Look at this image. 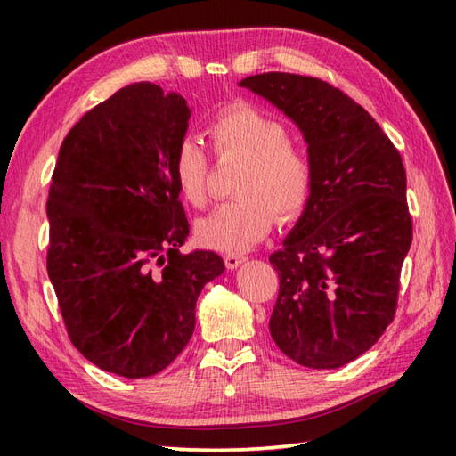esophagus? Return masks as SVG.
<instances>
[{
    "mask_svg": "<svg viewBox=\"0 0 456 456\" xmlns=\"http://www.w3.org/2000/svg\"><path fill=\"white\" fill-rule=\"evenodd\" d=\"M223 260H225V266H227V268H237V266H240V265L245 263L247 256L231 253V255H225V256H223Z\"/></svg>",
    "mask_w": 456,
    "mask_h": 456,
    "instance_id": "1",
    "label": "esophagus"
}]
</instances>
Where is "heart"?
I'll list each match as a JSON object with an SVG mask.
<instances>
[{"label": "heart", "mask_w": 456, "mask_h": 456, "mask_svg": "<svg viewBox=\"0 0 456 456\" xmlns=\"http://www.w3.org/2000/svg\"><path fill=\"white\" fill-rule=\"evenodd\" d=\"M217 159H240L235 193L198 221L200 243L221 253H245L274 225L302 216L314 186V167L292 142L286 125L253 103L221 110L209 123ZM174 183L191 208H203L209 193V157L196 141L183 139L172 162Z\"/></svg>", "instance_id": "obj_1"}]
</instances>
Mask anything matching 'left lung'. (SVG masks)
<instances>
[{
  "mask_svg": "<svg viewBox=\"0 0 456 456\" xmlns=\"http://www.w3.org/2000/svg\"><path fill=\"white\" fill-rule=\"evenodd\" d=\"M304 133L314 186L304 216L270 255L280 289L270 335L309 368H338L394 322L413 239L398 149L370 113L314 76L256 74L240 82Z\"/></svg>",
  "mask_w": 456,
  "mask_h": 456,
  "instance_id": "1",
  "label": "left lung"
}]
</instances>
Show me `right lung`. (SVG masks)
I'll return each mask as SVG.
<instances>
[{"label": "right lung", "mask_w": 456, "mask_h": 456, "mask_svg": "<svg viewBox=\"0 0 456 456\" xmlns=\"http://www.w3.org/2000/svg\"><path fill=\"white\" fill-rule=\"evenodd\" d=\"M190 108L151 82L90 110L58 152L46 270L72 345L105 372L164 370L191 338L196 302L225 265L182 255L190 233L172 162Z\"/></svg>", "instance_id": "1"}]
</instances>
